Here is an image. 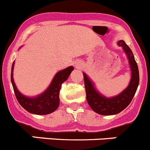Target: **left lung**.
<instances>
[{"mask_svg": "<svg viewBox=\"0 0 150 150\" xmlns=\"http://www.w3.org/2000/svg\"><path fill=\"white\" fill-rule=\"evenodd\" d=\"M117 45L121 46L126 54L131 71V78L129 84L121 93L113 97H106L96 90L93 82L89 79L87 75L85 72L83 73L88 103L95 112L102 115H116L126 108L134 98L139 83L138 65L132 51L123 40H119Z\"/></svg>", "mask_w": 150, "mask_h": 150, "instance_id": "1", "label": "left lung"}]
</instances>
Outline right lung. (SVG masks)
<instances>
[{"mask_svg":"<svg viewBox=\"0 0 150 150\" xmlns=\"http://www.w3.org/2000/svg\"><path fill=\"white\" fill-rule=\"evenodd\" d=\"M14 62L12 64L11 80L14 91L15 96L18 102L25 110L30 113L35 115H48L53 112L59 105V91L62 84L67 80L71 72L74 69L70 66L59 71L53 78L51 84L43 93L35 97H28L22 94L18 91L13 78V70Z\"/></svg>","mask_w":150,"mask_h":150,"instance_id":"1","label":"right lung"}]
</instances>
